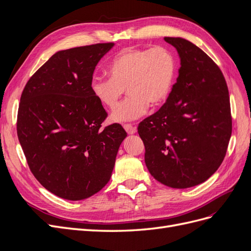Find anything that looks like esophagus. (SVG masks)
<instances>
[{"instance_id":"esophagus-1","label":"esophagus","mask_w":251,"mask_h":251,"mask_svg":"<svg viewBox=\"0 0 251 251\" xmlns=\"http://www.w3.org/2000/svg\"><path fill=\"white\" fill-rule=\"evenodd\" d=\"M124 127L125 130L126 131L127 134H135L136 132H137V128H136V126L130 125V124H126L124 125Z\"/></svg>"}]
</instances>
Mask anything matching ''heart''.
<instances>
[{
    "instance_id": "b5f03b06",
    "label": "heart",
    "mask_w": 251,
    "mask_h": 251,
    "mask_svg": "<svg viewBox=\"0 0 251 251\" xmlns=\"http://www.w3.org/2000/svg\"><path fill=\"white\" fill-rule=\"evenodd\" d=\"M110 77L95 76L91 90L98 101L115 109L126 88L130 95L111 114L114 123L132 121L168 100L177 75V59L166 47L126 48L108 65Z\"/></svg>"
}]
</instances>
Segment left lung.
<instances>
[{
    "mask_svg": "<svg viewBox=\"0 0 251 251\" xmlns=\"http://www.w3.org/2000/svg\"><path fill=\"white\" fill-rule=\"evenodd\" d=\"M181 67L166 102L142 120L144 161L157 181L187 188L206 181L223 162L231 136L228 88L206 53L181 37H164Z\"/></svg>",
    "mask_w": 251,
    "mask_h": 251,
    "instance_id": "left-lung-1",
    "label": "left lung"
}]
</instances>
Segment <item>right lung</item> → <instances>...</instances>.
<instances>
[{
    "instance_id": "add662e5",
    "label": "right lung",
    "mask_w": 251,
    "mask_h": 251,
    "mask_svg": "<svg viewBox=\"0 0 251 251\" xmlns=\"http://www.w3.org/2000/svg\"><path fill=\"white\" fill-rule=\"evenodd\" d=\"M114 43L62 50L30 79L21 95L17 131L29 169L63 199L77 201L108 183L126 132L101 128L108 114L91 90L95 67Z\"/></svg>"
}]
</instances>
